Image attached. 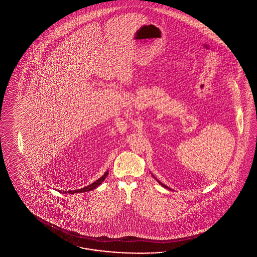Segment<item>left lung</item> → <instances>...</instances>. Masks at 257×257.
I'll use <instances>...</instances> for the list:
<instances>
[{
  "label": "left lung",
  "mask_w": 257,
  "mask_h": 257,
  "mask_svg": "<svg viewBox=\"0 0 257 257\" xmlns=\"http://www.w3.org/2000/svg\"><path fill=\"white\" fill-rule=\"evenodd\" d=\"M152 176H153V177H154L155 180H157V179H156V177H155L154 175L152 174ZM157 182H158V183H159V184H160V185H162V186H164V187H165V188H167V189H171V188H169V187H167V186H166V185H164V184H163V183H161V182H160V181H159V180H157Z\"/></svg>",
  "instance_id": "left-lung-1"
}]
</instances>
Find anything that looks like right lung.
Instances as JSON below:
<instances>
[{
	"mask_svg": "<svg viewBox=\"0 0 257 257\" xmlns=\"http://www.w3.org/2000/svg\"><path fill=\"white\" fill-rule=\"evenodd\" d=\"M108 173H109V170H107V171L104 173L102 177H100L98 180H96L95 182H93L92 184L88 185V186H85V187L80 188V189H73V190H69V191H63V193H66V194H67V193H69V194H74V193H82V192H87V191L92 190V189L96 188L98 185H100V184L105 180V178L108 176Z\"/></svg>",
	"mask_w": 257,
	"mask_h": 257,
	"instance_id": "add662e5",
	"label": "right lung"
}]
</instances>
